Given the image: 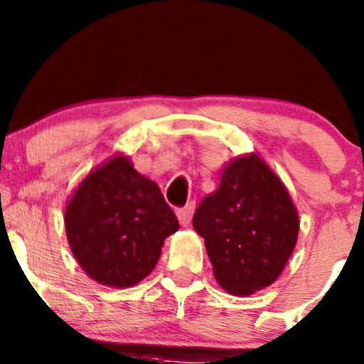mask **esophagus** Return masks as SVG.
<instances>
[{"mask_svg":"<svg viewBox=\"0 0 364 364\" xmlns=\"http://www.w3.org/2000/svg\"><path fill=\"white\" fill-rule=\"evenodd\" d=\"M193 210H195V203L193 202L186 203L185 207H181V209L176 210V215H178L179 223H181L183 226H188L190 225L191 215H193Z\"/></svg>","mask_w":364,"mask_h":364,"instance_id":"obj_1","label":"esophagus"}]
</instances>
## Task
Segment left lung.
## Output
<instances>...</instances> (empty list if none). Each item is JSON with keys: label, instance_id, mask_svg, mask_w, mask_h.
I'll return each instance as SVG.
<instances>
[{"label": "left lung", "instance_id": "obj_1", "mask_svg": "<svg viewBox=\"0 0 364 364\" xmlns=\"http://www.w3.org/2000/svg\"><path fill=\"white\" fill-rule=\"evenodd\" d=\"M193 228L219 285L249 295L279 277L297 242L299 215L277 174L247 155L223 171L219 188L195 210Z\"/></svg>", "mask_w": 364, "mask_h": 364}]
</instances>
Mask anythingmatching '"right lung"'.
<instances>
[{
  "label": "right lung",
  "mask_w": 364,
  "mask_h": 364,
  "mask_svg": "<svg viewBox=\"0 0 364 364\" xmlns=\"http://www.w3.org/2000/svg\"><path fill=\"white\" fill-rule=\"evenodd\" d=\"M179 223L159 186L133 169L127 157L98 167L65 209L67 240L82 269L110 287L149 277Z\"/></svg>",
  "instance_id": "obj_1"
}]
</instances>
